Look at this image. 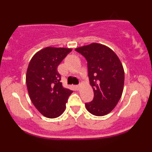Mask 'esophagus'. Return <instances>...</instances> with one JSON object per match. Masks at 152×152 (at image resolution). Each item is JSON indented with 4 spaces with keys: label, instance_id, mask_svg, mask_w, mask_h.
<instances>
[{
    "label": "esophagus",
    "instance_id": "esophagus-1",
    "mask_svg": "<svg viewBox=\"0 0 152 152\" xmlns=\"http://www.w3.org/2000/svg\"><path fill=\"white\" fill-rule=\"evenodd\" d=\"M74 88H76V90H78L79 89V88H80V86H78V85H76V86H74Z\"/></svg>",
    "mask_w": 152,
    "mask_h": 152
}]
</instances>
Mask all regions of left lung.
I'll return each instance as SVG.
<instances>
[{"mask_svg": "<svg viewBox=\"0 0 152 152\" xmlns=\"http://www.w3.org/2000/svg\"><path fill=\"white\" fill-rule=\"evenodd\" d=\"M87 61L88 76L94 96L86 103L91 114L102 116L111 112L121 99L124 71L116 54L107 46L91 43L76 48Z\"/></svg>", "mask_w": 152, "mask_h": 152, "instance_id": "obj_1", "label": "left lung"}]
</instances>
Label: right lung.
<instances>
[{
    "mask_svg": "<svg viewBox=\"0 0 152 152\" xmlns=\"http://www.w3.org/2000/svg\"><path fill=\"white\" fill-rule=\"evenodd\" d=\"M71 48L47 47L31 58L26 73L28 91L35 107L47 118L58 117L73 91L63 86L58 66Z\"/></svg>",
    "mask_w": 152,
    "mask_h": 152,
    "instance_id": "obj_1",
    "label": "right lung"
}]
</instances>
